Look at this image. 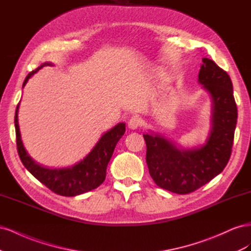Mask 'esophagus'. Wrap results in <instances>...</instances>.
I'll return each mask as SVG.
<instances>
[{"label": "esophagus", "instance_id": "34e87169", "mask_svg": "<svg viewBox=\"0 0 251 251\" xmlns=\"http://www.w3.org/2000/svg\"><path fill=\"white\" fill-rule=\"evenodd\" d=\"M140 125H141V120H140V117L137 115L132 116L127 121V126L132 128V130H135V128L139 127Z\"/></svg>", "mask_w": 251, "mask_h": 251}]
</instances>
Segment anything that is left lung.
<instances>
[{
  "label": "left lung",
  "instance_id": "obj_1",
  "mask_svg": "<svg viewBox=\"0 0 251 251\" xmlns=\"http://www.w3.org/2000/svg\"><path fill=\"white\" fill-rule=\"evenodd\" d=\"M199 82L211 96V130L206 143L191 150L178 149L158 134H144L147 164L155 183L166 191L185 195L206 184L228 162L237 125L238 109L232 82L214 60L202 59Z\"/></svg>",
  "mask_w": 251,
  "mask_h": 251
}]
</instances>
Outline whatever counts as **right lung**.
<instances>
[{
    "label": "right lung",
    "instance_id": "obj_1",
    "mask_svg": "<svg viewBox=\"0 0 251 251\" xmlns=\"http://www.w3.org/2000/svg\"><path fill=\"white\" fill-rule=\"evenodd\" d=\"M46 65L50 64L45 63L36 70L30 72L24 80L23 87H25L28 79L37 72V70ZM19 105L20 102L17 105L16 116H14L18 153L22 163L37 180L42 182L53 193L65 197H74L90 192L102 183L105 179L107 166L113 155L114 149L126 132V124H118L110 131L104 133L92 151L78 163L74 164L71 168L52 170L37 164L28 155L24 146H23L18 121Z\"/></svg>",
    "mask_w": 251,
    "mask_h": 251
}]
</instances>
